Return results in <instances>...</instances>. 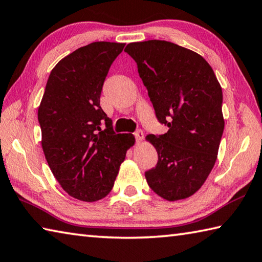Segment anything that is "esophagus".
<instances>
[{"label":"esophagus","instance_id":"obj_1","mask_svg":"<svg viewBox=\"0 0 262 262\" xmlns=\"http://www.w3.org/2000/svg\"><path fill=\"white\" fill-rule=\"evenodd\" d=\"M134 136H135V139H136V142H137V143H139V142H141L142 140H143L144 134H143V132H142V129H137L134 133Z\"/></svg>","mask_w":262,"mask_h":262}]
</instances>
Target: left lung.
<instances>
[{
	"instance_id": "8db88e82",
	"label": "left lung",
	"mask_w": 262,
	"mask_h": 262,
	"mask_svg": "<svg viewBox=\"0 0 262 262\" xmlns=\"http://www.w3.org/2000/svg\"><path fill=\"white\" fill-rule=\"evenodd\" d=\"M125 51L136 61L157 119L168 127L146 136L158 154L146 182L166 201L192 196L216 160L225 128L221 85L201 55L172 42H134Z\"/></svg>"
}]
</instances>
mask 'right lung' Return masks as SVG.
I'll use <instances>...</instances> for the list:
<instances>
[{"instance_id":"right-lung-1","label":"right lung","mask_w":262,"mask_h":262,"mask_svg":"<svg viewBox=\"0 0 262 262\" xmlns=\"http://www.w3.org/2000/svg\"><path fill=\"white\" fill-rule=\"evenodd\" d=\"M125 43L93 42L52 69L37 111L42 149L52 174L70 196L96 202L115 184L132 134H116L99 105L110 66Z\"/></svg>"}]
</instances>
